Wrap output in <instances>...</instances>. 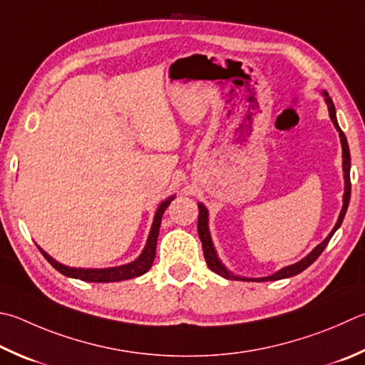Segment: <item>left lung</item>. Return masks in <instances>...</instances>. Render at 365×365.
I'll return each instance as SVG.
<instances>
[{
  "label": "left lung",
  "mask_w": 365,
  "mask_h": 365,
  "mask_svg": "<svg viewBox=\"0 0 365 365\" xmlns=\"http://www.w3.org/2000/svg\"><path fill=\"white\" fill-rule=\"evenodd\" d=\"M326 96V102H327V107H329V116L332 119V123L335 124V128L339 129L340 132V140H341V148H343V172H344V196H343V209L340 212V217H339V222H336L335 228L332 230V233H330L326 240H324L319 246H317L313 252L308 257H304L303 260H300L295 264H290V267H286L277 271L273 276H268V277H260V279H252V281H277V279H284V277H290V276H295L298 273H302L303 269H307L311 263H313L317 257L322 254V250L327 247V244L330 241V237L334 236V233L343 222L344 214H346V209H348V204H349V196H351V178H349V168H351V156H349V147H348V142H346V137H344L343 130L340 129L339 123H336V116H335V107H334V102L332 98H330L327 94ZM197 235H200V240L202 242V252H204V258H205V263H207V267L215 271L217 274H220L223 277H227V279H242V277H237L233 276L230 273V271L223 267L222 262L217 258L215 254V249L212 246V241H210V235H209V228H207V210L202 204H200V217H197ZM242 281H250V279H242Z\"/></svg>",
  "instance_id": "1"
}]
</instances>
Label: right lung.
Wrapping results in <instances>:
<instances>
[{
  "label": "right lung",
  "instance_id": "add662e5",
  "mask_svg": "<svg viewBox=\"0 0 365 365\" xmlns=\"http://www.w3.org/2000/svg\"><path fill=\"white\" fill-rule=\"evenodd\" d=\"M172 200H174V197L164 201L160 205V209L156 210L153 227H151L147 246H145L142 255L138 257L135 262L124 264V267L105 268V269L70 268V267H65V264H62V263L56 262L54 258L46 254L43 249H39V250H41L43 257L58 271V273H62L68 277H75V279H81V281H88V282H115V281H124V279H130V277L142 276L143 273H147V271L151 268V264H153L155 255H156V241H158V235H160V227H161V218H163L165 207H168Z\"/></svg>",
  "mask_w": 365,
  "mask_h": 365
}]
</instances>
